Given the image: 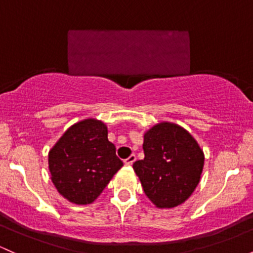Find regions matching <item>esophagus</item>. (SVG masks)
<instances>
[{
	"label": "esophagus",
	"mask_w": 253,
	"mask_h": 253,
	"mask_svg": "<svg viewBox=\"0 0 253 253\" xmlns=\"http://www.w3.org/2000/svg\"><path fill=\"white\" fill-rule=\"evenodd\" d=\"M135 160H137V157H135V155H131V156H129L128 158H126V160H125L124 162H125V165L132 166L133 163H134Z\"/></svg>",
	"instance_id": "esophagus-1"
}]
</instances>
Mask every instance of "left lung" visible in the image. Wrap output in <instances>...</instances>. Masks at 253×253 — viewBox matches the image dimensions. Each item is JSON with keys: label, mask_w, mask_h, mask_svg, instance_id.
<instances>
[{"label": "left lung", "mask_w": 253, "mask_h": 253, "mask_svg": "<svg viewBox=\"0 0 253 253\" xmlns=\"http://www.w3.org/2000/svg\"><path fill=\"white\" fill-rule=\"evenodd\" d=\"M144 160L133 169L143 190L157 208L182 204L196 190L204 166L203 150L181 126L155 125L144 134Z\"/></svg>", "instance_id": "1"}]
</instances>
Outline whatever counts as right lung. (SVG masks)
<instances>
[{
  "mask_svg": "<svg viewBox=\"0 0 253 253\" xmlns=\"http://www.w3.org/2000/svg\"><path fill=\"white\" fill-rule=\"evenodd\" d=\"M122 166L108 140L107 126L96 119L74 124L49 151L52 184L79 205L92 203Z\"/></svg>",
  "mask_w": 253,
  "mask_h": 253,
  "instance_id": "right-lung-1",
  "label": "right lung"
}]
</instances>
